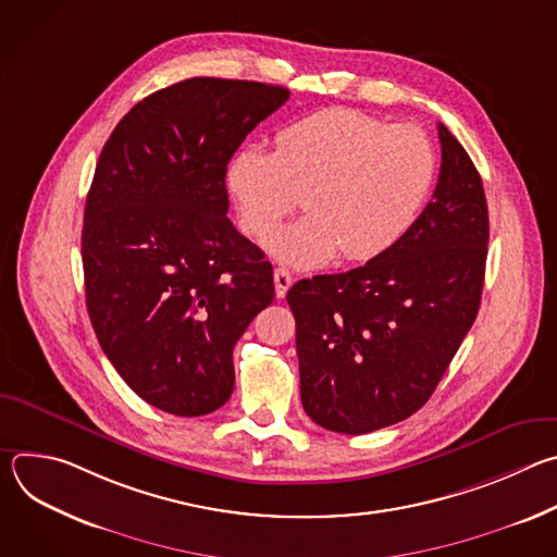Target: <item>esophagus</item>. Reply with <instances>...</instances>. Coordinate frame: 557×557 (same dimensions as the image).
Wrapping results in <instances>:
<instances>
[{"mask_svg":"<svg viewBox=\"0 0 557 557\" xmlns=\"http://www.w3.org/2000/svg\"><path fill=\"white\" fill-rule=\"evenodd\" d=\"M273 280H275V295L277 297H284L288 293V288L293 286V275L286 269H275Z\"/></svg>","mask_w":557,"mask_h":557,"instance_id":"1","label":"esophagus"}]
</instances>
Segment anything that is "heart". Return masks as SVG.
<instances>
[{
	"label": "heart",
	"instance_id": "obj_1",
	"mask_svg": "<svg viewBox=\"0 0 557 557\" xmlns=\"http://www.w3.org/2000/svg\"><path fill=\"white\" fill-rule=\"evenodd\" d=\"M434 174L436 153L419 127L333 108L284 127L275 151L243 149L226 183L251 237L304 198L308 215L271 233L264 247L284 264L314 269L337 253L361 262L389 251L421 215Z\"/></svg>",
	"mask_w": 557,
	"mask_h": 557
}]
</instances>
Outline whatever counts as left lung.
Returning <instances> with one entry per match:
<instances>
[{"instance_id": "obj_1", "label": "left lung", "mask_w": 557, "mask_h": 557, "mask_svg": "<svg viewBox=\"0 0 557 557\" xmlns=\"http://www.w3.org/2000/svg\"><path fill=\"white\" fill-rule=\"evenodd\" d=\"M432 200L389 251L346 273L299 280L301 406L324 430L368 434L421 410L481 308L490 213L479 170L438 123Z\"/></svg>"}]
</instances>
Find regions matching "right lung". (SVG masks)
I'll return each instance as SVG.
<instances>
[{
  "mask_svg": "<svg viewBox=\"0 0 557 557\" xmlns=\"http://www.w3.org/2000/svg\"><path fill=\"white\" fill-rule=\"evenodd\" d=\"M194 76L136 103L86 200L82 258L97 339L149 406L202 417L233 392V348L275 297L273 267L226 218V165L288 99Z\"/></svg>",
  "mask_w": 557,
  "mask_h": 557,
  "instance_id": "obj_1",
  "label": "right lung"
}]
</instances>
